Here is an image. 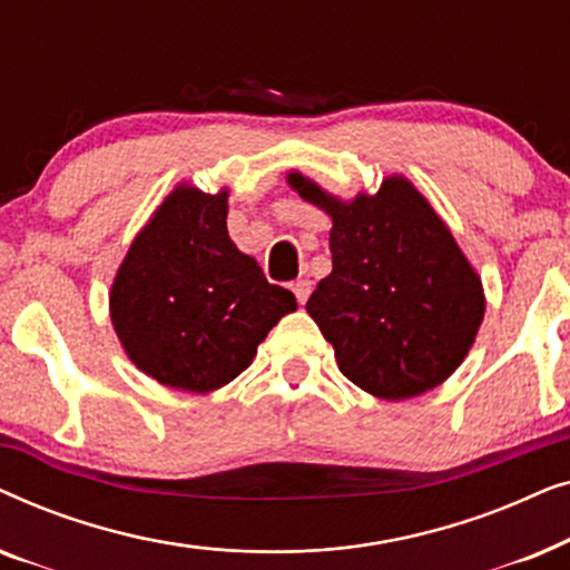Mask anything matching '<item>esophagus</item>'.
I'll list each match as a JSON object with an SVG mask.
<instances>
[{"label":"esophagus","instance_id":"obj_1","mask_svg":"<svg viewBox=\"0 0 570 570\" xmlns=\"http://www.w3.org/2000/svg\"><path fill=\"white\" fill-rule=\"evenodd\" d=\"M291 287H293L295 298H298V303L303 306V303H306L308 295H311V279H295Z\"/></svg>","mask_w":570,"mask_h":570}]
</instances>
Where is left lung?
Returning <instances> with one entry per match:
<instances>
[{
  "label": "left lung",
  "mask_w": 570,
  "mask_h": 570,
  "mask_svg": "<svg viewBox=\"0 0 570 570\" xmlns=\"http://www.w3.org/2000/svg\"><path fill=\"white\" fill-rule=\"evenodd\" d=\"M287 186L332 217V272L306 311L342 376L389 402L443 384L474 345L485 291L431 202L402 174L353 199L301 170L287 174Z\"/></svg>",
  "instance_id": "1"
}]
</instances>
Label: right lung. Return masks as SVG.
Returning a JSON list of instances; mask_svg holds the SVG:
<instances>
[{
	"label": "right lung",
	"mask_w": 570,
	"mask_h": 570,
	"mask_svg": "<svg viewBox=\"0 0 570 570\" xmlns=\"http://www.w3.org/2000/svg\"><path fill=\"white\" fill-rule=\"evenodd\" d=\"M228 186L181 181L131 240L108 293L124 353L178 392L209 394L252 365L272 326L298 308L228 236Z\"/></svg>",
	"instance_id": "obj_1"
}]
</instances>
